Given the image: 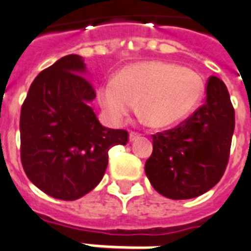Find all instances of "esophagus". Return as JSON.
<instances>
[{"label":"esophagus","mask_w":251,"mask_h":251,"mask_svg":"<svg viewBox=\"0 0 251 251\" xmlns=\"http://www.w3.org/2000/svg\"><path fill=\"white\" fill-rule=\"evenodd\" d=\"M139 138V134L138 133H134V131H131V133L129 134V141L130 142H134L135 139Z\"/></svg>","instance_id":"esophagus-1"}]
</instances>
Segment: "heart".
<instances>
[{
    "label": "heart",
    "instance_id": "1",
    "mask_svg": "<svg viewBox=\"0 0 251 251\" xmlns=\"http://www.w3.org/2000/svg\"><path fill=\"white\" fill-rule=\"evenodd\" d=\"M205 83L198 72L175 63H135L101 85L99 100L110 120L121 122L138 102V114L154 129L183 121L198 108Z\"/></svg>",
    "mask_w": 251,
    "mask_h": 251
}]
</instances>
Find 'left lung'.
Returning <instances> with one entry per match:
<instances>
[{
	"label": "left lung",
	"mask_w": 251,
	"mask_h": 251,
	"mask_svg": "<svg viewBox=\"0 0 251 251\" xmlns=\"http://www.w3.org/2000/svg\"><path fill=\"white\" fill-rule=\"evenodd\" d=\"M234 131V109L226 85L216 76L206 100L185 121L152 135L145 171L156 192L172 200L198 198L223 177Z\"/></svg>",
	"instance_id": "left-lung-1"
}]
</instances>
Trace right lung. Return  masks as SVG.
<instances>
[{"instance_id":"obj_1","label":"right lung","mask_w":251,"mask_h":251,"mask_svg":"<svg viewBox=\"0 0 251 251\" xmlns=\"http://www.w3.org/2000/svg\"><path fill=\"white\" fill-rule=\"evenodd\" d=\"M84 59L67 55L42 71L21 109V160L32 184L72 201L99 184L108 151L127 143V131L105 127L91 102L95 89Z\"/></svg>"}]
</instances>
